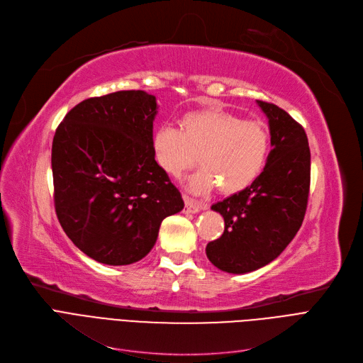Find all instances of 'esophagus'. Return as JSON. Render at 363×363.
Returning <instances> with one entry per match:
<instances>
[{"instance_id":"34e87169","label":"esophagus","mask_w":363,"mask_h":363,"mask_svg":"<svg viewBox=\"0 0 363 363\" xmlns=\"http://www.w3.org/2000/svg\"><path fill=\"white\" fill-rule=\"evenodd\" d=\"M184 212L186 214H196L201 209H205V205L195 202L194 199H189L187 196H184Z\"/></svg>"}]
</instances>
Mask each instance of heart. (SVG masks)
I'll return each instance as SVG.
<instances>
[{"label": "heart", "instance_id": "heart-1", "mask_svg": "<svg viewBox=\"0 0 363 363\" xmlns=\"http://www.w3.org/2000/svg\"><path fill=\"white\" fill-rule=\"evenodd\" d=\"M182 132L160 127L152 147L157 164L172 177H180L198 164L203 167L187 183L198 195L218 187L220 194L233 195L249 187L259 177L269 155V133L259 121L221 108L187 113L180 120Z\"/></svg>", "mask_w": 363, "mask_h": 363}]
</instances>
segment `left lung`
Listing matches in <instances>:
<instances>
[{
    "mask_svg": "<svg viewBox=\"0 0 363 363\" xmlns=\"http://www.w3.org/2000/svg\"><path fill=\"white\" fill-rule=\"evenodd\" d=\"M257 104L268 118L272 146L264 172L211 206L225 227L205 252L212 265L230 274L257 271L279 258L299 231L308 205L311 151L303 127L280 106Z\"/></svg>",
    "mask_w": 363,
    "mask_h": 363,
    "instance_id": "8db88e82",
    "label": "left lung"
}]
</instances>
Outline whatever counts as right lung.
Returning a JSON list of instances; mask_svg holds the SVG:
<instances>
[{"label":"right lung","mask_w":363,"mask_h":363,"mask_svg":"<svg viewBox=\"0 0 363 363\" xmlns=\"http://www.w3.org/2000/svg\"><path fill=\"white\" fill-rule=\"evenodd\" d=\"M158 104L118 91L77 104L52 140L54 202L69 239L105 265H130L151 252L160 225L184 206L155 161Z\"/></svg>","instance_id":"obj_1"}]
</instances>
